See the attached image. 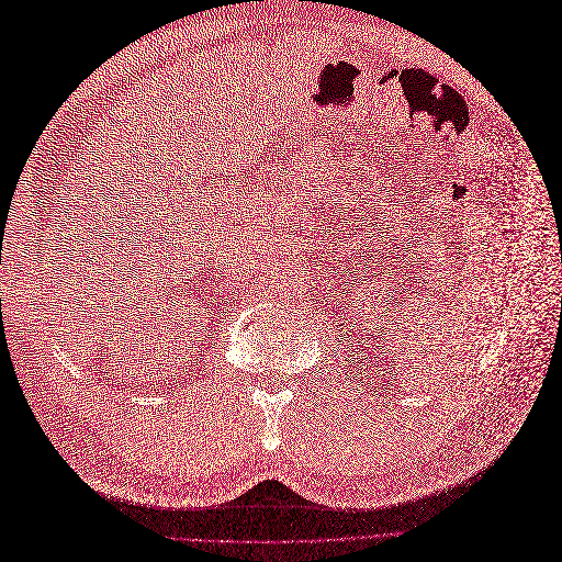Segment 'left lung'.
I'll return each mask as SVG.
<instances>
[{"mask_svg":"<svg viewBox=\"0 0 562 562\" xmlns=\"http://www.w3.org/2000/svg\"><path fill=\"white\" fill-rule=\"evenodd\" d=\"M411 223H416V221H413V217H411V221H406V225L411 227ZM438 232H441V227H438ZM368 291H370V299L364 296V291H362V296H364V301H368V303L372 305V310H374V312H379V310H381V319H383V316H387L385 311L382 310L383 302L389 305L386 310L390 314H393V310H397V303H387V299H390V301H395V291H393V286H390V284H387V289H385V286H381V284H372V289L368 286ZM383 293L386 294L385 297L382 296ZM353 310H356V307H353Z\"/></svg>","mask_w":562,"mask_h":562,"instance_id":"1","label":"left lung"}]
</instances>
